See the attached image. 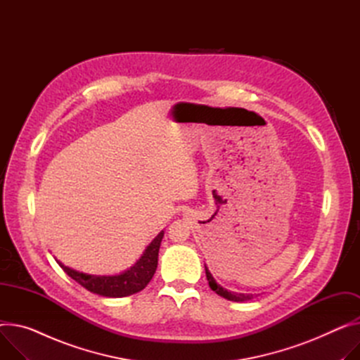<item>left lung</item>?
Here are the masks:
<instances>
[{"label":"left lung","mask_w":360,"mask_h":360,"mask_svg":"<svg viewBox=\"0 0 360 360\" xmlns=\"http://www.w3.org/2000/svg\"><path fill=\"white\" fill-rule=\"evenodd\" d=\"M205 271H206V276H207V281H209V287L220 297H224L229 301H236V302H240V301H248V300H252L254 298V294H242V292H233V291H228L226 288H224L222 285H219L214 278L212 276L210 271L207 269V266L205 265Z\"/></svg>","instance_id":"1"}]
</instances>
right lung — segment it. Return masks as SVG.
<instances>
[{"mask_svg": "<svg viewBox=\"0 0 360 360\" xmlns=\"http://www.w3.org/2000/svg\"><path fill=\"white\" fill-rule=\"evenodd\" d=\"M162 236L164 231H161L154 238V240L147 246V250L144 251L140 259H138L129 269L118 275H89L75 271L63 265L60 261H58V264L63 268V271L70 276V278H73L76 283H79L82 287H85L91 292L112 298L127 297L144 290L147 284L151 281L153 275L157 269L158 251Z\"/></svg>", "mask_w": 360, "mask_h": 360, "instance_id": "obj_1", "label": "right lung"}]
</instances>
